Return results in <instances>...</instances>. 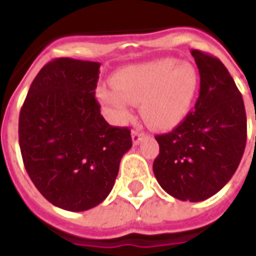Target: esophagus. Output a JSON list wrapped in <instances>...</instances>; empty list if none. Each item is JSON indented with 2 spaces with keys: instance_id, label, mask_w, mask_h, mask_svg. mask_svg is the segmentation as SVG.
<instances>
[{
  "instance_id": "1",
  "label": "esophagus",
  "mask_w": 256,
  "mask_h": 256,
  "mask_svg": "<svg viewBox=\"0 0 256 256\" xmlns=\"http://www.w3.org/2000/svg\"><path fill=\"white\" fill-rule=\"evenodd\" d=\"M145 137V134L141 133V132H138V130H133L132 132V140H133L134 145H138V144L141 142Z\"/></svg>"
}]
</instances>
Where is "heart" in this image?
Returning a JSON list of instances; mask_svg holds the SVG:
<instances>
[{
    "mask_svg": "<svg viewBox=\"0 0 256 256\" xmlns=\"http://www.w3.org/2000/svg\"><path fill=\"white\" fill-rule=\"evenodd\" d=\"M200 86V73L190 62L174 58L118 70L112 85H100L96 99L116 124L132 116V104H141L144 120L156 130H171L190 112Z\"/></svg>",
    "mask_w": 256,
    "mask_h": 256,
    "instance_id": "1",
    "label": "heart"
}]
</instances>
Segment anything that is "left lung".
<instances>
[{"label":"left lung","instance_id":"left-lung-1","mask_svg":"<svg viewBox=\"0 0 256 256\" xmlns=\"http://www.w3.org/2000/svg\"><path fill=\"white\" fill-rule=\"evenodd\" d=\"M200 76L196 110L171 133L156 136L158 184L176 200L200 202L217 194L239 166L247 141L242 94L224 64L191 50Z\"/></svg>","mask_w":256,"mask_h":256}]
</instances>
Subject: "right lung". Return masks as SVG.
I'll use <instances>...</instances> for the list:
<instances>
[{"instance_id": "obj_1", "label": "right lung", "mask_w": 256, "mask_h": 256, "mask_svg": "<svg viewBox=\"0 0 256 256\" xmlns=\"http://www.w3.org/2000/svg\"><path fill=\"white\" fill-rule=\"evenodd\" d=\"M99 62L56 58L32 81L18 118L28 175L54 206L84 212L111 192L132 148L128 128L106 122L94 90Z\"/></svg>"}]
</instances>
